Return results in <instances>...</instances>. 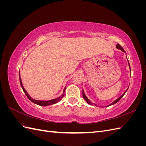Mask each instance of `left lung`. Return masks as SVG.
<instances>
[{
	"instance_id": "obj_1",
	"label": "left lung",
	"mask_w": 146,
	"mask_h": 146,
	"mask_svg": "<svg viewBox=\"0 0 146 146\" xmlns=\"http://www.w3.org/2000/svg\"><path fill=\"white\" fill-rule=\"evenodd\" d=\"M116 47L118 48V49H120V50H121L122 52H125V51L124 50V49H123V48L122 47V46H121V45H119V44H117L116 45ZM129 67H130V64H129ZM127 90H126V91H127ZM126 91H125V92H124V93H123V94L120 97V98H118L117 99H116L115 101H114L112 104H111L110 105H109L108 106H107V107H109V106H110V105H113V104H115L116 103H117V102H119V100H120V99L122 98V97H123V96H124V94H125V93L126 92ZM83 99H85V100H86V102H87L88 104H90V105H92V103L91 102H90L89 100L88 99V98H86V96L85 95V93H84V91H83ZM94 105H95L96 106H97V105H96V104H94Z\"/></svg>"
}]
</instances>
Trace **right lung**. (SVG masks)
<instances>
[{
	"label": "right lung",
	"instance_id": "right-lung-1",
	"mask_svg": "<svg viewBox=\"0 0 146 146\" xmlns=\"http://www.w3.org/2000/svg\"><path fill=\"white\" fill-rule=\"evenodd\" d=\"M19 80H20V83H21V87H22V88H23V90L24 92H25V95L27 96V97L29 98V99L30 101H32V102H33L34 104H37V105H38L43 106V107H45V106H48V105H50L55 104L58 102H59V101L61 99V98H63V97H64V91H65V90H66V88H64L63 94L61 95V97H60V98H57V99H53V100H48V101H41V100H36L33 99L32 98H30V96L29 95V94L27 93V92L24 89V86H23V83H22V82H21V77H20V74H19Z\"/></svg>",
	"mask_w": 146,
	"mask_h": 146
}]
</instances>
